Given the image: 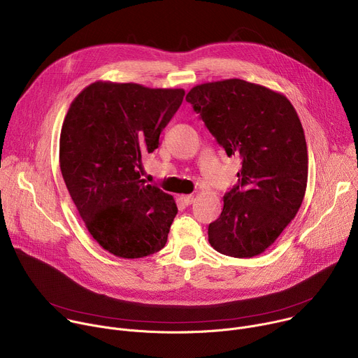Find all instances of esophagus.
Here are the masks:
<instances>
[{
	"instance_id": "34e87169",
	"label": "esophagus",
	"mask_w": 358,
	"mask_h": 358,
	"mask_svg": "<svg viewBox=\"0 0 358 358\" xmlns=\"http://www.w3.org/2000/svg\"><path fill=\"white\" fill-rule=\"evenodd\" d=\"M194 199H195V196L194 195H181L180 196V201L182 202V203H185V206H189V203H192L194 202Z\"/></svg>"
}]
</instances>
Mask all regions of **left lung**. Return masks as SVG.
I'll list each match as a JSON object with an SVG mask.
<instances>
[{"label": "left lung", "instance_id": "8db88e82", "mask_svg": "<svg viewBox=\"0 0 358 358\" xmlns=\"http://www.w3.org/2000/svg\"><path fill=\"white\" fill-rule=\"evenodd\" d=\"M185 100L227 155L242 160L208 241L228 257H257L296 217L306 192L309 159L300 119L285 94L236 78L196 85Z\"/></svg>", "mask_w": 358, "mask_h": 358}]
</instances>
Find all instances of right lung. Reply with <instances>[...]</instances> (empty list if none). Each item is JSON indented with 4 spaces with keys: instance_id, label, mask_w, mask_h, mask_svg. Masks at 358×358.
<instances>
[{
    "instance_id": "1",
    "label": "right lung",
    "mask_w": 358,
    "mask_h": 358,
    "mask_svg": "<svg viewBox=\"0 0 358 358\" xmlns=\"http://www.w3.org/2000/svg\"><path fill=\"white\" fill-rule=\"evenodd\" d=\"M184 89L97 80L71 103L59 138V166L93 239L117 258L164 248L178 213L174 198L140 180L141 156L159 147Z\"/></svg>"
}]
</instances>
